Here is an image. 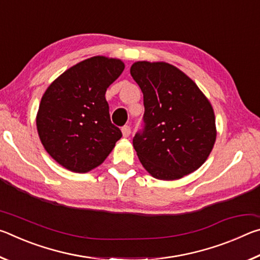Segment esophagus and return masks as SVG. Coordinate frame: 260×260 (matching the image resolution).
<instances>
[{
    "label": "esophagus",
    "instance_id": "34e87169",
    "mask_svg": "<svg viewBox=\"0 0 260 260\" xmlns=\"http://www.w3.org/2000/svg\"><path fill=\"white\" fill-rule=\"evenodd\" d=\"M121 133H122V136H124V138H128V136L131 135V127L128 125L124 126L121 128Z\"/></svg>",
    "mask_w": 260,
    "mask_h": 260
}]
</instances>
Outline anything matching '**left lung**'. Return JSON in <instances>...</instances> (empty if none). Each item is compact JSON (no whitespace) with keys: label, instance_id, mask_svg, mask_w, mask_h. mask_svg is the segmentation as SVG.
I'll return each instance as SVG.
<instances>
[{"label":"left lung","instance_id":"8db88e82","mask_svg":"<svg viewBox=\"0 0 260 260\" xmlns=\"http://www.w3.org/2000/svg\"><path fill=\"white\" fill-rule=\"evenodd\" d=\"M131 76L143 93L146 126L133 139L141 164L165 181L195 172L217 138L208 98L186 73L165 61H135Z\"/></svg>","mask_w":260,"mask_h":260}]
</instances>
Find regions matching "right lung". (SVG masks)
<instances>
[{
  "label": "right lung",
  "instance_id": "add662e5",
  "mask_svg": "<svg viewBox=\"0 0 260 260\" xmlns=\"http://www.w3.org/2000/svg\"><path fill=\"white\" fill-rule=\"evenodd\" d=\"M125 69L124 61L94 56L55 79L37 114L39 138L51 158L76 173L105 160L121 132L110 120L105 91Z\"/></svg>",
  "mask_w": 260,
  "mask_h": 260
}]
</instances>
